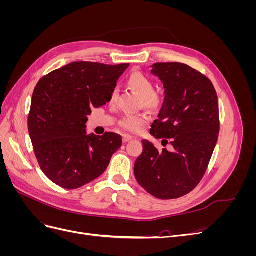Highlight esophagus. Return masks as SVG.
<instances>
[{
    "instance_id": "obj_1",
    "label": "esophagus",
    "mask_w": 256,
    "mask_h": 256,
    "mask_svg": "<svg viewBox=\"0 0 256 256\" xmlns=\"http://www.w3.org/2000/svg\"><path fill=\"white\" fill-rule=\"evenodd\" d=\"M131 140H132V136H129V134H124L122 136V142L124 143H127Z\"/></svg>"
}]
</instances>
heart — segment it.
Returning <instances> with one entry per match:
<instances>
[{
    "label": "heart",
    "instance_id": "heart-1",
    "mask_svg": "<svg viewBox=\"0 0 256 256\" xmlns=\"http://www.w3.org/2000/svg\"><path fill=\"white\" fill-rule=\"evenodd\" d=\"M128 85L138 96L143 98V102L145 106L150 108H154L158 106L159 98L156 95H154V84L146 76L141 72L132 74L128 79ZM116 97H118V90H114L110 98L111 104L115 102ZM147 122H148V116L146 114L128 115L120 120V126L124 130L129 131V132H138Z\"/></svg>",
    "mask_w": 256,
    "mask_h": 256
}]
</instances>
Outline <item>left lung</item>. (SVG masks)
<instances>
[{
  "label": "left lung",
  "instance_id": "left-lung-1",
  "mask_svg": "<svg viewBox=\"0 0 256 256\" xmlns=\"http://www.w3.org/2000/svg\"><path fill=\"white\" fill-rule=\"evenodd\" d=\"M150 68L164 88V104L150 134L171 138L174 150L159 152L143 140L134 176L154 198H178L196 187L212 156L220 130L218 96L210 80L188 65L156 63Z\"/></svg>",
  "mask_w": 256,
  "mask_h": 256
}]
</instances>
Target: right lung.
<instances>
[{
    "label": "right lung",
    "mask_w": 256,
    "mask_h": 256,
    "mask_svg": "<svg viewBox=\"0 0 256 256\" xmlns=\"http://www.w3.org/2000/svg\"><path fill=\"white\" fill-rule=\"evenodd\" d=\"M129 64L74 62L37 83L28 114V134L38 164L51 182L76 189L102 175L122 144L118 134H88V115L110 102Z\"/></svg>",
    "instance_id": "right-lung-1"
}]
</instances>
